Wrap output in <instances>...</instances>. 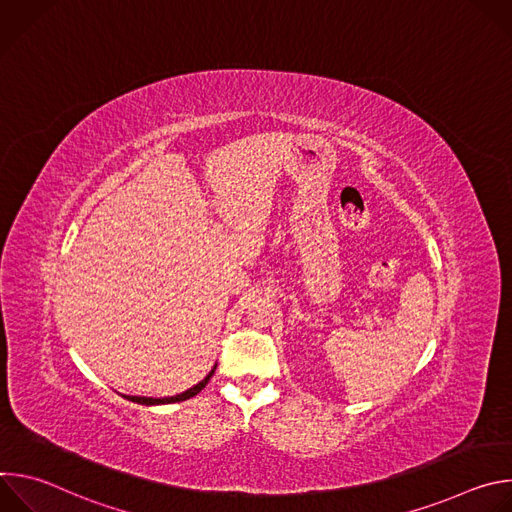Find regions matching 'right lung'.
Masks as SVG:
<instances>
[{"label":"right lung","instance_id":"1","mask_svg":"<svg viewBox=\"0 0 512 512\" xmlns=\"http://www.w3.org/2000/svg\"><path fill=\"white\" fill-rule=\"evenodd\" d=\"M214 369L216 367H212V371L200 381V383H196L194 387H190L188 391H184V393H180V395H174V397H139V395H121L123 399H127V401H133V403H137V405H168V403H178V401H186V399H190V397H194V395H198L206 385H208V381H210V377L214 375Z\"/></svg>","mask_w":512,"mask_h":512}]
</instances>
